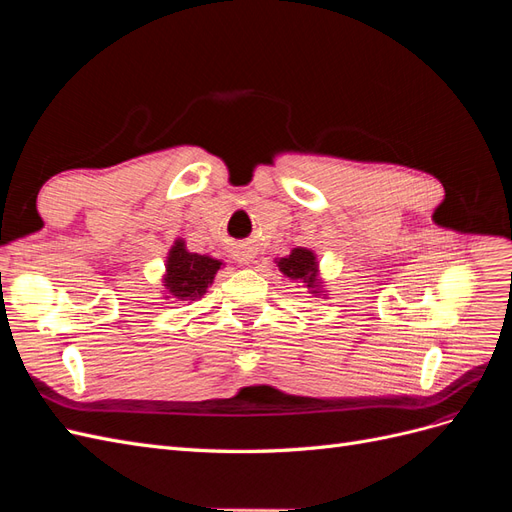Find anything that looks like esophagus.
<instances>
[{"instance_id":"1","label":"esophagus","mask_w":512,"mask_h":512,"mask_svg":"<svg viewBox=\"0 0 512 512\" xmlns=\"http://www.w3.org/2000/svg\"><path fill=\"white\" fill-rule=\"evenodd\" d=\"M235 258H237V262H241V265H252L254 262V258H256V254H254V250L252 247H247V245H241L239 250L235 252Z\"/></svg>"}]
</instances>
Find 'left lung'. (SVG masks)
<instances>
[{
	"label": "left lung",
	"instance_id": "left-lung-1",
	"mask_svg": "<svg viewBox=\"0 0 512 512\" xmlns=\"http://www.w3.org/2000/svg\"><path fill=\"white\" fill-rule=\"evenodd\" d=\"M277 269L290 282L303 284L309 294L314 297H327V290H324V280L320 277L318 267V256L314 250H307V247H292L290 254L284 258H275Z\"/></svg>",
	"mask_w": 512,
	"mask_h": 512
}]
</instances>
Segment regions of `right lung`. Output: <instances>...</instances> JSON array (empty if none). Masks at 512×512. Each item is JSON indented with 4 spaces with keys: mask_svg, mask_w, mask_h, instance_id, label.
Returning a JSON list of instances; mask_svg holds the SVG:
<instances>
[{
    "mask_svg": "<svg viewBox=\"0 0 512 512\" xmlns=\"http://www.w3.org/2000/svg\"><path fill=\"white\" fill-rule=\"evenodd\" d=\"M222 267V260L211 258L207 254L190 252L183 239H175L164 262V299L192 303L205 297L207 288L213 284L215 275H218Z\"/></svg>",
    "mask_w": 512,
    "mask_h": 512,
    "instance_id": "add662e5",
    "label": "right lung"
}]
</instances>
